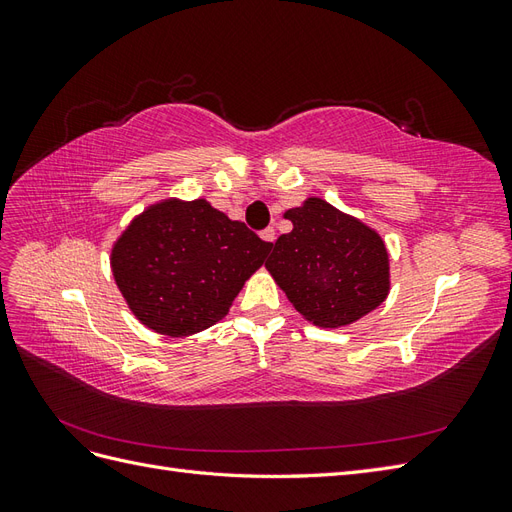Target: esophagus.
Listing matches in <instances>:
<instances>
[{
    "instance_id": "34e87169",
    "label": "esophagus",
    "mask_w": 512,
    "mask_h": 512,
    "mask_svg": "<svg viewBox=\"0 0 512 512\" xmlns=\"http://www.w3.org/2000/svg\"><path fill=\"white\" fill-rule=\"evenodd\" d=\"M260 237H262V241L273 243V241H275V230H273V228H265V230L260 232Z\"/></svg>"
}]
</instances>
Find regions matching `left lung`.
<instances>
[{
    "mask_svg": "<svg viewBox=\"0 0 512 512\" xmlns=\"http://www.w3.org/2000/svg\"><path fill=\"white\" fill-rule=\"evenodd\" d=\"M284 218L292 230L275 241L265 267L305 320L346 327L386 299L389 252L376 230L322 198H307Z\"/></svg>",
    "mask_w": 512,
    "mask_h": 512,
    "instance_id": "8db88e82",
    "label": "left lung"
}]
</instances>
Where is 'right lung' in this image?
<instances>
[{
	"label": "right lung",
	"mask_w": 512,
	"mask_h": 512,
	"mask_svg": "<svg viewBox=\"0 0 512 512\" xmlns=\"http://www.w3.org/2000/svg\"><path fill=\"white\" fill-rule=\"evenodd\" d=\"M273 243L205 198L147 207L111 252L115 282L151 331L185 337L222 320Z\"/></svg>",
	"instance_id": "1"
}]
</instances>
